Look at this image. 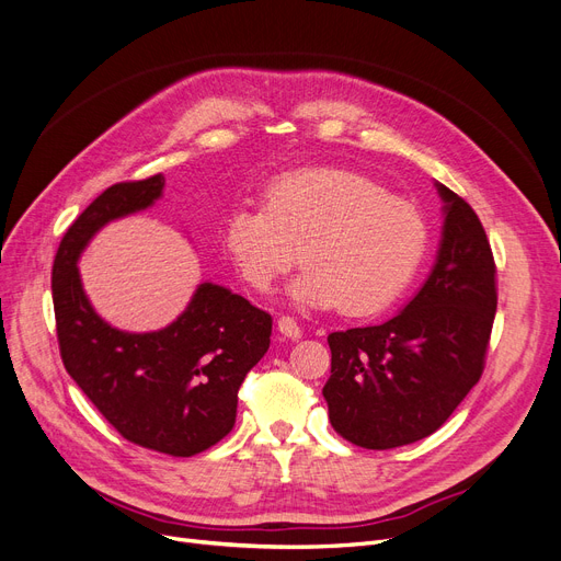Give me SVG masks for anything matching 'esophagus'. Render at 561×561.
Segmentation results:
<instances>
[{"label": "esophagus", "mask_w": 561, "mask_h": 561, "mask_svg": "<svg viewBox=\"0 0 561 561\" xmlns=\"http://www.w3.org/2000/svg\"><path fill=\"white\" fill-rule=\"evenodd\" d=\"M277 330H279L284 336H288V339H300V336H302V330H300V325L296 323L294 316H279V319H277Z\"/></svg>", "instance_id": "1"}]
</instances>
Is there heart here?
<instances>
[{"label": "heart", "instance_id": "heart-1", "mask_svg": "<svg viewBox=\"0 0 561 561\" xmlns=\"http://www.w3.org/2000/svg\"><path fill=\"white\" fill-rule=\"evenodd\" d=\"M238 275L267 294L298 261L290 298L374 316L415 279L428 245L422 210L346 169H305L275 181L263 206H238L225 222Z\"/></svg>", "mask_w": 561, "mask_h": 561}]
</instances>
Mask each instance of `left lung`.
Listing matches in <instances>:
<instances>
[{
	"label": "left lung",
	"mask_w": 561,
	"mask_h": 561,
	"mask_svg": "<svg viewBox=\"0 0 561 561\" xmlns=\"http://www.w3.org/2000/svg\"><path fill=\"white\" fill-rule=\"evenodd\" d=\"M433 273L382 325L332 332L323 387L332 428L364 449L417 443L479 382L497 309V267L479 215L456 192Z\"/></svg>",
	"instance_id": "8db88e82"
}]
</instances>
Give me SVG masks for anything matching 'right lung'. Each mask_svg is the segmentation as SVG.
<instances>
[{
  "mask_svg": "<svg viewBox=\"0 0 561 561\" xmlns=\"http://www.w3.org/2000/svg\"><path fill=\"white\" fill-rule=\"evenodd\" d=\"M164 176L114 183L64 233L53 265L57 341L66 371L128 443L194 456L236 424L238 389L271 346V313L202 284L179 319L149 334L107 325L84 296L78 256L116 217L151 206Z\"/></svg>",
  "mask_w": 561,
  "mask_h": 561,
  "instance_id": "1",
  "label": "right lung"
}]
</instances>
